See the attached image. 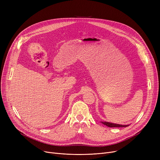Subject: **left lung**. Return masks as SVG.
I'll return each mask as SVG.
<instances>
[{
	"instance_id": "left-lung-1",
	"label": "left lung",
	"mask_w": 160,
	"mask_h": 160,
	"mask_svg": "<svg viewBox=\"0 0 160 160\" xmlns=\"http://www.w3.org/2000/svg\"><path fill=\"white\" fill-rule=\"evenodd\" d=\"M102 124L104 125L107 126L108 127L110 128H119V127H128L129 124L127 125H122V124H115V123H112L110 122H106V121H101Z\"/></svg>"
}]
</instances>
